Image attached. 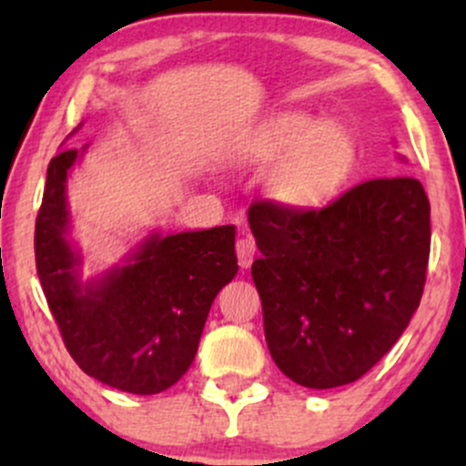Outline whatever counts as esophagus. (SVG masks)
Instances as JSON below:
<instances>
[{"instance_id":"34e87169","label":"esophagus","mask_w":466,"mask_h":466,"mask_svg":"<svg viewBox=\"0 0 466 466\" xmlns=\"http://www.w3.org/2000/svg\"><path fill=\"white\" fill-rule=\"evenodd\" d=\"M254 254H256V243L254 238L245 237V238H238L237 240V256H238V265L243 267V269H248L254 263Z\"/></svg>"}]
</instances>
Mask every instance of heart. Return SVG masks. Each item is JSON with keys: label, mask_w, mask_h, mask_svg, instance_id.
<instances>
[{"label": "heart", "mask_w": 466, "mask_h": 466, "mask_svg": "<svg viewBox=\"0 0 466 466\" xmlns=\"http://www.w3.org/2000/svg\"><path fill=\"white\" fill-rule=\"evenodd\" d=\"M256 164H271L267 192L282 206L309 210L322 206L344 186L357 159L355 140L335 122L302 114L271 117L245 144Z\"/></svg>", "instance_id": "b5f03b06"}]
</instances>
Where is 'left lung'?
<instances>
[{"mask_svg": "<svg viewBox=\"0 0 466 466\" xmlns=\"http://www.w3.org/2000/svg\"><path fill=\"white\" fill-rule=\"evenodd\" d=\"M248 218L271 360L304 388L361 379L420 304L431 240L420 181L368 179L319 210L254 201Z\"/></svg>", "mask_w": 466, "mask_h": 466, "instance_id": "1", "label": "left lung"}]
</instances>
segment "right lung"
Wrapping results in <instances>:
<instances>
[{
  "instance_id": "obj_1",
  "label": "right lung",
  "mask_w": 466,
  "mask_h": 466,
  "mask_svg": "<svg viewBox=\"0 0 466 466\" xmlns=\"http://www.w3.org/2000/svg\"><path fill=\"white\" fill-rule=\"evenodd\" d=\"M76 157L78 148L52 157L35 226L47 307L80 370L122 392H164L190 368L217 293L237 276V229L153 234L127 265L80 285V256L66 238V181Z\"/></svg>"
}]
</instances>
